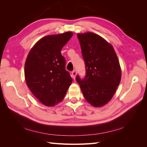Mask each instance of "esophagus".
Listing matches in <instances>:
<instances>
[{
	"instance_id": "34e87169",
	"label": "esophagus",
	"mask_w": 147,
	"mask_h": 147,
	"mask_svg": "<svg viewBox=\"0 0 147 147\" xmlns=\"http://www.w3.org/2000/svg\"><path fill=\"white\" fill-rule=\"evenodd\" d=\"M76 75H77V71L75 70H73L72 72V77H73L74 79L75 78V77H76Z\"/></svg>"
}]
</instances>
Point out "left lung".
Listing matches in <instances>:
<instances>
[{
  "mask_svg": "<svg viewBox=\"0 0 147 147\" xmlns=\"http://www.w3.org/2000/svg\"><path fill=\"white\" fill-rule=\"evenodd\" d=\"M86 75L76 80L86 100L94 107H102L112 98L121 81L119 63L112 45L92 32L78 34Z\"/></svg>",
  "mask_w": 147,
  "mask_h": 147,
  "instance_id": "obj_1",
  "label": "left lung"
}]
</instances>
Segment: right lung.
<instances>
[{
  "label": "right lung",
  "mask_w": 147,
  "mask_h": 147,
  "mask_svg": "<svg viewBox=\"0 0 147 147\" xmlns=\"http://www.w3.org/2000/svg\"><path fill=\"white\" fill-rule=\"evenodd\" d=\"M72 35L67 32L43 37L35 44L26 59V82L35 97L47 106L53 107L63 100L72 82L61 53Z\"/></svg>",
  "instance_id": "obj_1"
}]
</instances>
